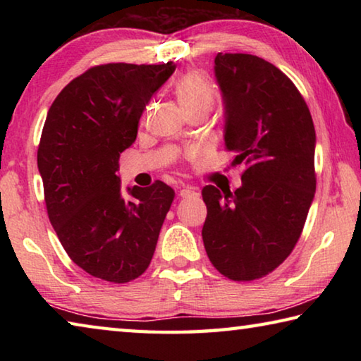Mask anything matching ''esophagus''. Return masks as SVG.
Instances as JSON below:
<instances>
[{"label": "esophagus", "instance_id": "1", "mask_svg": "<svg viewBox=\"0 0 361 361\" xmlns=\"http://www.w3.org/2000/svg\"><path fill=\"white\" fill-rule=\"evenodd\" d=\"M178 195L181 199H188V197H194V195H197V192H195L191 188H183V189H180Z\"/></svg>", "mask_w": 361, "mask_h": 361}]
</instances>
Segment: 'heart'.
<instances>
[{
	"mask_svg": "<svg viewBox=\"0 0 361 361\" xmlns=\"http://www.w3.org/2000/svg\"><path fill=\"white\" fill-rule=\"evenodd\" d=\"M175 94L186 114L205 109L209 111L215 102V87L202 73L189 71L183 75L175 85ZM195 151H188V156H194Z\"/></svg>",
	"mask_w": 361,
	"mask_h": 361,
	"instance_id": "heart-1",
	"label": "heart"
}]
</instances>
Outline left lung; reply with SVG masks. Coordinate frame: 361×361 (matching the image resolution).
I'll use <instances>...</instances> for the list:
<instances>
[{
	"mask_svg": "<svg viewBox=\"0 0 361 361\" xmlns=\"http://www.w3.org/2000/svg\"><path fill=\"white\" fill-rule=\"evenodd\" d=\"M224 146L245 162L242 186H205V252L224 277L250 282L271 274L301 237L314 200L315 129L301 92L277 66L252 54L215 57Z\"/></svg>",
	"mask_w": 361,
	"mask_h": 361,
	"instance_id": "obj_1",
	"label": "left lung"
}]
</instances>
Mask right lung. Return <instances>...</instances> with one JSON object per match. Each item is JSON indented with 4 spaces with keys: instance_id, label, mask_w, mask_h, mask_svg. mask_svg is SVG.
Here are the masks:
<instances>
[{
    "instance_id": "1",
    "label": "right lung",
    "mask_w": 361,
    "mask_h": 361,
    "mask_svg": "<svg viewBox=\"0 0 361 361\" xmlns=\"http://www.w3.org/2000/svg\"><path fill=\"white\" fill-rule=\"evenodd\" d=\"M161 65L105 63L66 84L49 108L38 169L52 228L92 277L127 283L148 269L175 191L164 181L121 195V152L135 142L152 94L172 76Z\"/></svg>"
}]
</instances>
